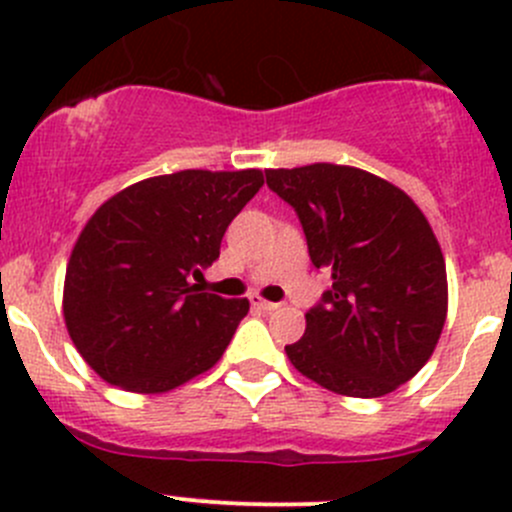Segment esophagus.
<instances>
[{
  "label": "esophagus",
  "instance_id": "1",
  "mask_svg": "<svg viewBox=\"0 0 512 512\" xmlns=\"http://www.w3.org/2000/svg\"><path fill=\"white\" fill-rule=\"evenodd\" d=\"M250 302H252V307L262 309V312H272V309L280 307V304H277V302H267V299H262V297H252Z\"/></svg>",
  "mask_w": 512,
  "mask_h": 512
}]
</instances>
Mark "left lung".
Masks as SVG:
<instances>
[{
	"instance_id": "obj_1",
	"label": "left lung",
	"mask_w": 512,
	"mask_h": 512,
	"mask_svg": "<svg viewBox=\"0 0 512 512\" xmlns=\"http://www.w3.org/2000/svg\"><path fill=\"white\" fill-rule=\"evenodd\" d=\"M265 178L297 213L312 265L332 272L304 337L285 347L294 369L356 399L406 384L431 359L448 309L446 262L418 205L349 165L277 168Z\"/></svg>"
}]
</instances>
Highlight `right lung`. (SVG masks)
Returning <instances> with one entry per match:
<instances>
[{
    "label": "right lung",
    "mask_w": 512,
    "mask_h": 512,
    "mask_svg": "<svg viewBox=\"0 0 512 512\" xmlns=\"http://www.w3.org/2000/svg\"><path fill=\"white\" fill-rule=\"evenodd\" d=\"M262 185L260 170H180L96 210L66 267L64 319L103 381L163 394L223 356L250 302L203 292L190 277L218 260L227 225Z\"/></svg>",
    "instance_id": "obj_1"
}]
</instances>
